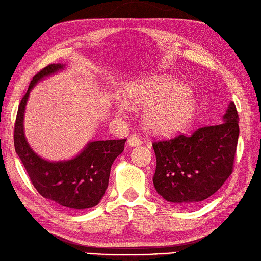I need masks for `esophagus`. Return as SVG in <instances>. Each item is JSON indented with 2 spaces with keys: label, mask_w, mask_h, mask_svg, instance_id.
<instances>
[{
  "label": "esophagus",
  "mask_w": 261,
  "mask_h": 261,
  "mask_svg": "<svg viewBox=\"0 0 261 261\" xmlns=\"http://www.w3.org/2000/svg\"><path fill=\"white\" fill-rule=\"evenodd\" d=\"M141 144H142V140L140 139L139 136L132 135V136L129 137V139H128V145L132 146V147L139 146V145H141Z\"/></svg>",
  "instance_id": "34e87169"
}]
</instances>
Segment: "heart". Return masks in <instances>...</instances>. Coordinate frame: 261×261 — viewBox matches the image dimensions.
Listing matches in <instances>:
<instances>
[{"instance_id": "b5f03b06", "label": "heart", "mask_w": 261, "mask_h": 261, "mask_svg": "<svg viewBox=\"0 0 261 261\" xmlns=\"http://www.w3.org/2000/svg\"><path fill=\"white\" fill-rule=\"evenodd\" d=\"M127 99L115 103L118 114H127L133 106H147L145 126L160 135H173L188 129L199 114L200 106L184 82L159 75L137 81L127 88Z\"/></svg>"}]
</instances>
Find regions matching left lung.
I'll use <instances>...</instances> for the list:
<instances>
[{"label": "left lung", "mask_w": 261, "mask_h": 261, "mask_svg": "<svg viewBox=\"0 0 261 261\" xmlns=\"http://www.w3.org/2000/svg\"><path fill=\"white\" fill-rule=\"evenodd\" d=\"M220 125L202 127L191 136L154 142V188L166 201L179 205L201 202L216 193L233 171L239 140V115L228 105Z\"/></svg>", "instance_id": "1"}]
</instances>
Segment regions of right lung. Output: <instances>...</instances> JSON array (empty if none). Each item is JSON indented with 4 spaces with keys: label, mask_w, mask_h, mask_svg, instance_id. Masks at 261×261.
Segmentation results:
<instances>
[{
    "label": "right lung",
    "mask_w": 261,
    "mask_h": 261,
    "mask_svg": "<svg viewBox=\"0 0 261 261\" xmlns=\"http://www.w3.org/2000/svg\"><path fill=\"white\" fill-rule=\"evenodd\" d=\"M65 68L66 65L62 63H52L34 76L18 108L14 125V149L39 194L62 207L88 209L99 204L105 195L111 166L124 151L126 140L88 142L73 158L50 161L39 156L24 136V110L34 86Z\"/></svg>",
    "instance_id": "1"
}]
</instances>
